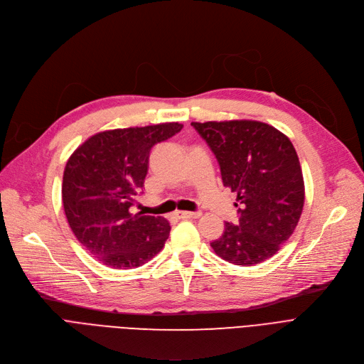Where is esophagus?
Masks as SVG:
<instances>
[{
    "mask_svg": "<svg viewBox=\"0 0 364 364\" xmlns=\"http://www.w3.org/2000/svg\"><path fill=\"white\" fill-rule=\"evenodd\" d=\"M176 216L181 219H198L201 216V211H178Z\"/></svg>",
    "mask_w": 364,
    "mask_h": 364,
    "instance_id": "esophagus-1",
    "label": "esophagus"
}]
</instances>
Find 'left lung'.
I'll use <instances>...</instances> for the list:
<instances>
[{
	"mask_svg": "<svg viewBox=\"0 0 364 364\" xmlns=\"http://www.w3.org/2000/svg\"><path fill=\"white\" fill-rule=\"evenodd\" d=\"M191 124L215 153L223 185L238 201L240 222H226L211 248L237 266L266 262L289 240L304 207V179L292 142L257 120Z\"/></svg>",
	"mask_w": 364,
	"mask_h": 364,
	"instance_id": "left-lung-1",
	"label": "left lung"
}]
</instances>
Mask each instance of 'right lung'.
I'll return each instance as SVG.
<instances>
[{
  "mask_svg": "<svg viewBox=\"0 0 364 364\" xmlns=\"http://www.w3.org/2000/svg\"><path fill=\"white\" fill-rule=\"evenodd\" d=\"M182 127L173 122L100 132L68 160L64 213L76 240L107 267H139L164 247L168 222L132 213V205L144 186L151 148Z\"/></svg>",
  "mask_w": 364,
  "mask_h": 364,
  "instance_id": "obj_1",
  "label": "right lung"
}]
</instances>
